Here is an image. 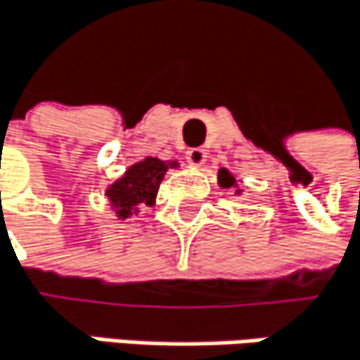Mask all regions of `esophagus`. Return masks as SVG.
Returning <instances> with one entry per match:
<instances>
[{
    "mask_svg": "<svg viewBox=\"0 0 360 360\" xmlns=\"http://www.w3.org/2000/svg\"><path fill=\"white\" fill-rule=\"evenodd\" d=\"M186 160H188L192 166H200V164H205V160H207V151H205L202 147L188 149V151H186Z\"/></svg>",
    "mask_w": 360,
    "mask_h": 360,
    "instance_id": "1",
    "label": "esophagus"
}]
</instances>
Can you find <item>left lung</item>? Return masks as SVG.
Returning a JSON list of instances; mask_svg holds the SVG:
<instances>
[{
    "instance_id": "8db88e82",
    "label": "left lung",
    "mask_w": 360,
    "mask_h": 360,
    "mask_svg": "<svg viewBox=\"0 0 360 360\" xmlns=\"http://www.w3.org/2000/svg\"><path fill=\"white\" fill-rule=\"evenodd\" d=\"M219 184H221V188H233L235 179L228 174V170H219Z\"/></svg>"
}]
</instances>
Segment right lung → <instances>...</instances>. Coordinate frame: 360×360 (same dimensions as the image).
I'll use <instances>...</instances> for the list:
<instances>
[{"mask_svg":"<svg viewBox=\"0 0 360 360\" xmlns=\"http://www.w3.org/2000/svg\"><path fill=\"white\" fill-rule=\"evenodd\" d=\"M168 170V166L155 158H147L145 162L134 164L125 172L123 179L110 186L108 198L117 207L119 217L132 215L136 207L141 205H153V198L158 194V188L162 184V176Z\"/></svg>","mask_w":360,"mask_h":360,"instance_id":"obj_1","label":"right lung"}]
</instances>
